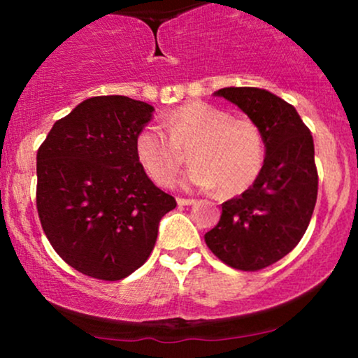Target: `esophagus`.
<instances>
[{
    "mask_svg": "<svg viewBox=\"0 0 358 358\" xmlns=\"http://www.w3.org/2000/svg\"><path fill=\"white\" fill-rule=\"evenodd\" d=\"M195 202H196L195 199H183V196H178V199H176V203L182 205V207L183 205H193Z\"/></svg>",
    "mask_w": 358,
    "mask_h": 358,
    "instance_id": "1",
    "label": "esophagus"
}]
</instances>
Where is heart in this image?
Listing matches in <instances>:
<instances>
[{
  "instance_id": "heart-1",
  "label": "heart",
  "mask_w": 358,
  "mask_h": 358,
  "mask_svg": "<svg viewBox=\"0 0 358 358\" xmlns=\"http://www.w3.org/2000/svg\"><path fill=\"white\" fill-rule=\"evenodd\" d=\"M163 129L143 127L136 153L155 183L170 187L182 170L187 151L193 165L185 183L217 187L224 195L244 192L264 163V139L250 119L232 117L227 110L207 102H188L163 117Z\"/></svg>"
}]
</instances>
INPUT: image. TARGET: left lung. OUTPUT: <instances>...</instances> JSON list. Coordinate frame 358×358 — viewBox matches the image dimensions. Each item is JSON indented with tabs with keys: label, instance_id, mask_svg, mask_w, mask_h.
Here are the masks:
<instances>
[{
	"label": "left lung",
	"instance_id": "left-lung-1",
	"mask_svg": "<svg viewBox=\"0 0 358 358\" xmlns=\"http://www.w3.org/2000/svg\"><path fill=\"white\" fill-rule=\"evenodd\" d=\"M215 96L256 122L266 158L248 190L222 203L205 244L234 269H264L296 248L310 225L318 195L313 136L296 109L268 90L225 87Z\"/></svg>",
	"mask_w": 358,
	"mask_h": 358
}]
</instances>
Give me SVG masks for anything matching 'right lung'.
Masks as SVG:
<instances>
[{
    "mask_svg": "<svg viewBox=\"0 0 358 358\" xmlns=\"http://www.w3.org/2000/svg\"><path fill=\"white\" fill-rule=\"evenodd\" d=\"M153 106L97 96L59 119L36 153V210L55 252L85 276L141 268L176 200L148 178L136 138Z\"/></svg>",
    "mask_w": 358,
    "mask_h": 358,
    "instance_id": "right-lung-1",
    "label": "right lung"
}]
</instances>
